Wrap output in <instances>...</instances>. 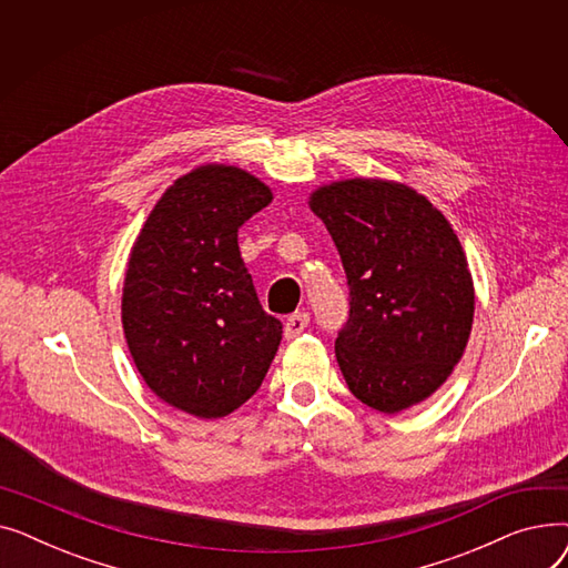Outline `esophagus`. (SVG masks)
<instances>
[{
  "mask_svg": "<svg viewBox=\"0 0 568 568\" xmlns=\"http://www.w3.org/2000/svg\"><path fill=\"white\" fill-rule=\"evenodd\" d=\"M308 322H311L308 313H304V311L292 313V315L285 320V338L292 341V338L300 336V334L306 329V326H308Z\"/></svg>",
  "mask_w": 568,
  "mask_h": 568,
  "instance_id": "esophagus-1",
  "label": "esophagus"
}]
</instances>
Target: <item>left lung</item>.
I'll return each mask as SVG.
<instances>
[{"instance_id":"left-lung-1","label":"left lung","mask_w":568,"mask_h":568,"mask_svg":"<svg viewBox=\"0 0 568 568\" xmlns=\"http://www.w3.org/2000/svg\"><path fill=\"white\" fill-rule=\"evenodd\" d=\"M308 206L329 230L349 285L336 359L364 405L398 414L430 398L463 359L474 283L452 223L392 179L322 184Z\"/></svg>"}]
</instances>
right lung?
Masks as SVG:
<instances>
[{
	"label": "right lung",
	"instance_id": "obj_1",
	"mask_svg": "<svg viewBox=\"0 0 568 568\" xmlns=\"http://www.w3.org/2000/svg\"><path fill=\"white\" fill-rule=\"evenodd\" d=\"M274 200L242 168L182 174L149 212L129 255L122 326L133 364L163 403L221 419L257 389L283 326L257 302L236 232Z\"/></svg>",
	"mask_w": 568,
	"mask_h": 568
}]
</instances>
